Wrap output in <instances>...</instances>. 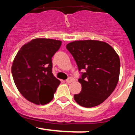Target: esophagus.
I'll list each match as a JSON object with an SVG mask.
<instances>
[{
    "label": "esophagus",
    "mask_w": 135,
    "mask_h": 135,
    "mask_svg": "<svg viewBox=\"0 0 135 135\" xmlns=\"http://www.w3.org/2000/svg\"><path fill=\"white\" fill-rule=\"evenodd\" d=\"M74 80V79L73 78H72V77H70V78H68L67 80H66V82H67V83H70V82H73V81Z\"/></svg>",
    "instance_id": "obj_1"
}]
</instances>
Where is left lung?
Returning a JSON list of instances; mask_svg holds the SVG:
<instances>
[{
    "label": "left lung",
    "mask_w": 135,
    "mask_h": 135,
    "mask_svg": "<svg viewBox=\"0 0 135 135\" xmlns=\"http://www.w3.org/2000/svg\"><path fill=\"white\" fill-rule=\"evenodd\" d=\"M66 49L74 57L78 70H86L78 79L80 93L74 100L84 108L103 103L114 91L119 81L120 59L111 45L98 40H80L70 42Z\"/></svg>",
    "instance_id": "1"
}]
</instances>
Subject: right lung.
Segmentation results:
<instances>
[{"instance_id":"1","label":"right lung","mask_w":135,"mask_h":135,"mask_svg":"<svg viewBox=\"0 0 135 135\" xmlns=\"http://www.w3.org/2000/svg\"><path fill=\"white\" fill-rule=\"evenodd\" d=\"M62 41L37 38L24 44L12 65L14 83L20 94L36 105H45L53 99L60 80L52 73V57Z\"/></svg>"}]
</instances>
